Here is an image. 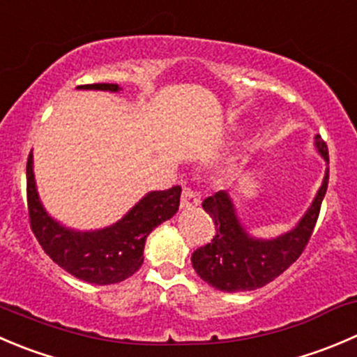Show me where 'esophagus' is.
Instances as JSON below:
<instances>
[{
  "label": "esophagus",
  "mask_w": 357,
  "mask_h": 357,
  "mask_svg": "<svg viewBox=\"0 0 357 357\" xmlns=\"http://www.w3.org/2000/svg\"><path fill=\"white\" fill-rule=\"evenodd\" d=\"M200 206V195L192 188H185L183 190L181 195V209L188 211V209H195V207Z\"/></svg>",
  "instance_id": "34e87169"
}]
</instances>
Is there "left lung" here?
<instances>
[{"label": "left lung", "instance_id": "obj_1", "mask_svg": "<svg viewBox=\"0 0 357 357\" xmlns=\"http://www.w3.org/2000/svg\"><path fill=\"white\" fill-rule=\"evenodd\" d=\"M314 144L326 162L323 185L296 227L286 234L274 238H258L248 234L238 220L234 200L225 190L204 200L202 207L213 218L216 235L192 255V265L202 281L220 291H252L274 281L298 259L312 235L330 178L326 143L316 136Z\"/></svg>", "mask_w": 357, "mask_h": 357}]
</instances>
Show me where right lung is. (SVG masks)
<instances>
[{"mask_svg":"<svg viewBox=\"0 0 357 357\" xmlns=\"http://www.w3.org/2000/svg\"><path fill=\"white\" fill-rule=\"evenodd\" d=\"M83 91H122L116 83L82 85ZM181 186L150 192L116 223L99 230H73L47 213L36 190L33 151L27 158V209L31 230L61 268L91 284H116L139 271L146 237L171 220L179 207Z\"/></svg>","mask_w":357,"mask_h":357,"instance_id":"add662e5","label":"right lung"}]
</instances>
